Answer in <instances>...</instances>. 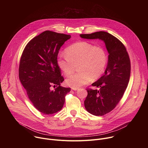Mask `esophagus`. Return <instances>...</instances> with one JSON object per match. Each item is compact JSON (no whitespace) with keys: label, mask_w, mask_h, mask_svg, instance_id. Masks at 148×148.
I'll list each match as a JSON object with an SVG mask.
<instances>
[{"label":"esophagus","mask_w":148,"mask_h":148,"mask_svg":"<svg viewBox=\"0 0 148 148\" xmlns=\"http://www.w3.org/2000/svg\"><path fill=\"white\" fill-rule=\"evenodd\" d=\"M71 89H72V90H74V91H77V90H78V88H71Z\"/></svg>","instance_id":"esophagus-1"}]
</instances>
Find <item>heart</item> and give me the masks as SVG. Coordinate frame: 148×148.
I'll list each match as a JSON object with an SVG mask.
<instances>
[{"instance_id":"heart-1","label":"heart","mask_w":148,"mask_h":148,"mask_svg":"<svg viewBox=\"0 0 148 148\" xmlns=\"http://www.w3.org/2000/svg\"><path fill=\"white\" fill-rule=\"evenodd\" d=\"M66 56H59L57 64L66 76L74 71L76 66L78 73L66 80L68 86L79 88L97 80L103 74L107 68L108 56L103 47L95 46L86 41H80L67 47L64 51Z\"/></svg>"}]
</instances>
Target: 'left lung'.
<instances>
[{
  "mask_svg": "<svg viewBox=\"0 0 148 148\" xmlns=\"http://www.w3.org/2000/svg\"><path fill=\"white\" fill-rule=\"evenodd\" d=\"M80 37L102 40L109 54L104 74L92 84L99 90L87 89L88 95L84 101V106L89 113L102 116L115 108L127 88L131 74L130 57L122 42L107 32L80 34Z\"/></svg>",
  "mask_w": 148,
  "mask_h": 148,
  "instance_id": "left-lung-1",
  "label": "left lung"
}]
</instances>
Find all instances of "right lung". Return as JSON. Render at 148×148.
<instances>
[{
    "label": "right lung",
    "mask_w": 148,
    "mask_h": 148,
    "mask_svg": "<svg viewBox=\"0 0 148 148\" xmlns=\"http://www.w3.org/2000/svg\"><path fill=\"white\" fill-rule=\"evenodd\" d=\"M70 35L46 30L32 39L25 47L20 60L19 79L34 107L50 115L60 111L70 88L62 87L64 81L57 66L59 50ZM53 85L58 87L53 91Z\"/></svg>",
    "instance_id": "obj_1"
}]
</instances>
